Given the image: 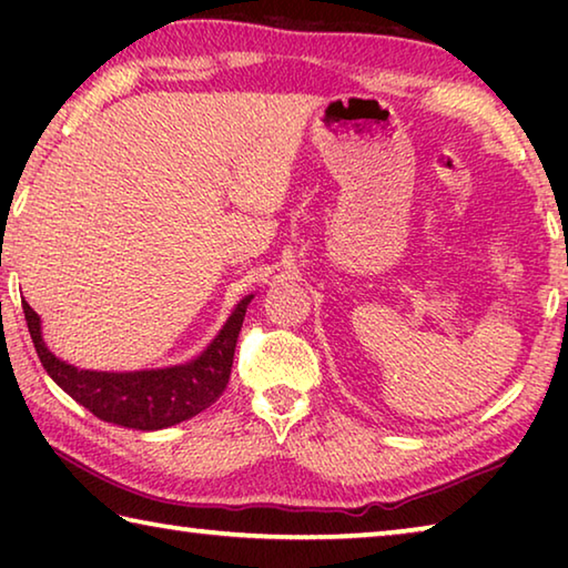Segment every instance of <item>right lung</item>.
Instances as JSON below:
<instances>
[{"label": "right lung", "instance_id": "1", "mask_svg": "<svg viewBox=\"0 0 568 568\" xmlns=\"http://www.w3.org/2000/svg\"><path fill=\"white\" fill-rule=\"evenodd\" d=\"M250 301H253V295H245L235 305L223 328L197 358L182 365H170V368L128 373L82 371L72 363L60 361L44 345L40 315L27 301H22V311L44 371L67 396H72L92 416L114 423V426L160 430L197 416L223 396Z\"/></svg>", "mask_w": 568, "mask_h": 568}]
</instances>
